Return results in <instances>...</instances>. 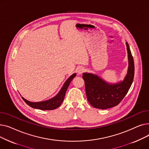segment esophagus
<instances>
[{
	"label": "esophagus",
	"mask_w": 149,
	"mask_h": 149,
	"mask_svg": "<svg viewBox=\"0 0 149 149\" xmlns=\"http://www.w3.org/2000/svg\"><path fill=\"white\" fill-rule=\"evenodd\" d=\"M77 71L78 74H81L83 73V72L84 71V68H83L82 66H79V67L77 68Z\"/></svg>",
	"instance_id": "34e87169"
}]
</instances>
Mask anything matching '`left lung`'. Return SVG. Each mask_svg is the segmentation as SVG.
I'll return each instance as SVG.
<instances>
[{"label": "left lung", "instance_id": "8db88e82", "mask_svg": "<svg viewBox=\"0 0 149 149\" xmlns=\"http://www.w3.org/2000/svg\"><path fill=\"white\" fill-rule=\"evenodd\" d=\"M128 54L127 73L123 81L109 84L97 75L83 73L85 90L89 103L95 108L106 109L118 105L126 96L134 77V61L129 46L126 42Z\"/></svg>", "mask_w": 149, "mask_h": 149}]
</instances>
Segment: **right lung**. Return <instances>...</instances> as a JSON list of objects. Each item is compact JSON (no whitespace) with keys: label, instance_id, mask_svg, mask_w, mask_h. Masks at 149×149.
<instances>
[{"label":"right lung","instance_id":"1","mask_svg":"<svg viewBox=\"0 0 149 149\" xmlns=\"http://www.w3.org/2000/svg\"><path fill=\"white\" fill-rule=\"evenodd\" d=\"M76 76V74L74 73L72 75H70L68 79L65 81L63 87L61 88L60 92L58 93V94L53 97L52 98L46 100L45 101H40V102H31L23 98V100L25 101V102L30 107L40 109V110H54V109L59 107L63 101L64 100V98L65 96V93L67 91V89L69 86V85L72 81V80Z\"/></svg>","mask_w":149,"mask_h":149}]
</instances>
